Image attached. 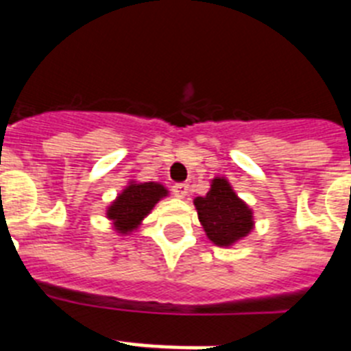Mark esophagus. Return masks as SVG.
I'll list each match as a JSON object with an SVG mask.
<instances>
[{"mask_svg":"<svg viewBox=\"0 0 351 351\" xmlns=\"http://www.w3.org/2000/svg\"><path fill=\"white\" fill-rule=\"evenodd\" d=\"M172 193L179 198H184L186 193H188V184H186V182H178V184H173Z\"/></svg>","mask_w":351,"mask_h":351,"instance_id":"1","label":"esophagus"}]
</instances>
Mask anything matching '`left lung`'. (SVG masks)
Returning a JSON list of instances; mask_svg holds the SVG:
<instances>
[{"instance_id": "1", "label": "left lung", "mask_w": 351, "mask_h": 351, "mask_svg": "<svg viewBox=\"0 0 351 351\" xmlns=\"http://www.w3.org/2000/svg\"><path fill=\"white\" fill-rule=\"evenodd\" d=\"M193 202L207 237L216 246H232L253 228V213L226 179H213L209 193L197 197Z\"/></svg>"}]
</instances>
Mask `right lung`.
<instances>
[{"label": "right lung", "instance_id": "right-lung-1", "mask_svg": "<svg viewBox=\"0 0 351 351\" xmlns=\"http://www.w3.org/2000/svg\"><path fill=\"white\" fill-rule=\"evenodd\" d=\"M167 188L158 182H130L119 197L107 209V218L112 219L119 234H128L141 225L158 200L167 197Z\"/></svg>", "mask_w": 351, "mask_h": 351}]
</instances>
